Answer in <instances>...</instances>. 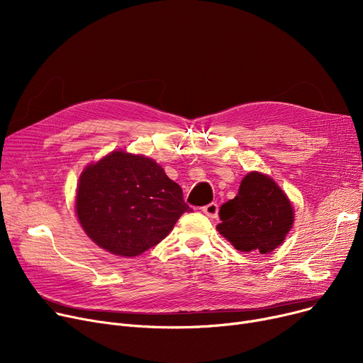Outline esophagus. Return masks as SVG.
I'll list each match as a JSON object with an SVG mask.
<instances>
[{
	"label": "esophagus",
	"mask_w": 363,
	"mask_h": 363,
	"mask_svg": "<svg viewBox=\"0 0 363 363\" xmlns=\"http://www.w3.org/2000/svg\"><path fill=\"white\" fill-rule=\"evenodd\" d=\"M201 211H203V213L207 215L208 218H216L219 208H218V204H216V203H208V204H206V206L201 208Z\"/></svg>",
	"instance_id": "1"
}]
</instances>
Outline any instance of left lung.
<instances>
[{
    "instance_id": "1",
    "label": "left lung",
    "mask_w": 363,
    "mask_h": 363,
    "mask_svg": "<svg viewBox=\"0 0 363 363\" xmlns=\"http://www.w3.org/2000/svg\"><path fill=\"white\" fill-rule=\"evenodd\" d=\"M222 237L240 252H274L293 228L294 211L287 194L268 175L250 172L241 181L238 194L220 206Z\"/></svg>"
}]
</instances>
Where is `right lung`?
I'll list each match as a JSON object with an SVG mask.
<instances>
[{"instance_id": "obj_1", "label": "right lung", "mask_w": 363, "mask_h": 363, "mask_svg": "<svg viewBox=\"0 0 363 363\" xmlns=\"http://www.w3.org/2000/svg\"><path fill=\"white\" fill-rule=\"evenodd\" d=\"M76 215L86 235L111 255L132 257L159 244L184 212L182 188L150 157L111 151L81 174Z\"/></svg>"}]
</instances>
